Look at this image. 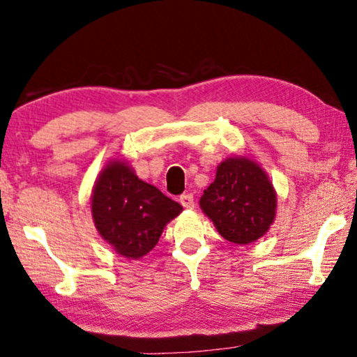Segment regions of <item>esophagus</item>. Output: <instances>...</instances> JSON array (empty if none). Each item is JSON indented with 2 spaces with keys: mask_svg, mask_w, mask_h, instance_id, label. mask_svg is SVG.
<instances>
[{
  "mask_svg": "<svg viewBox=\"0 0 357 357\" xmlns=\"http://www.w3.org/2000/svg\"><path fill=\"white\" fill-rule=\"evenodd\" d=\"M179 203L183 205L185 209H192L195 206V202H194V195L192 194H184L179 197Z\"/></svg>",
  "mask_w": 357,
  "mask_h": 357,
  "instance_id": "1",
  "label": "esophagus"
}]
</instances>
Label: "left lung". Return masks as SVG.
<instances>
[{
  "instance_id": "8db88e82",
  "label": "left lung",
  "mask_w": 357,
  "mask_h": 357,
  "mask_svg": "<svg viewBox=\"0 0 357 357\" xmlns=\"http://www.w3.org/2000/svg\"><path fill=\"white\" fill-rule=\"evenodd\" d=\"M276 190L268 174L250 157H229L203 190L200 208L220 236L250 245L267 234L276 218Z\"/></svg>"
}]
</instances>
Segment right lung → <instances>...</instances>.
I'll list each match as a JSON object with an SVG mask.
<instances>
[{"mask_svg":"<svg viewBox=\"0 0 357 357\" xmlns=\"http://www.w3.org/2000/svg\"><path fill=\"white\" fill-rule=\"evenodd\" d=\"M90 203L101 238L119 256L135 260L157 245L165 225L183 211L178 202L141 181L123 158L109 160L101 169Z\"/></svg>","mask_w":357,"mask_h":357,"instance_id":"add662e5","label":"right lung"}]
</instances>
